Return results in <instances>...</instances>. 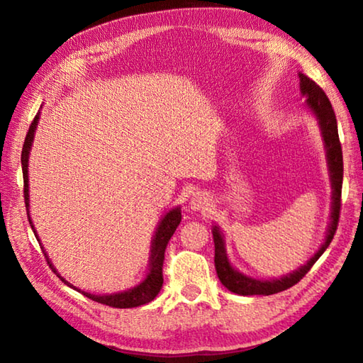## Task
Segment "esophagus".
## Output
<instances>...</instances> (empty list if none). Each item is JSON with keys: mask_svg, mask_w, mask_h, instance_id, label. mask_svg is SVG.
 <instances>
[{"mask_svg": "<svg viewBox=\"0 0 363 363\" xmlns=\"http://www.w3.org/2000/svg\"><path fill=\"white\" fill-rule=\"evenodd\" d=\"M189 205H190V208H192L194 211L203 210V208L208 205V195L205 192H200V190H196V192H194L192 195H190Z\"/></svg>", "mask_w": 363, "mask_h": 363, "instance_id": "1", "label": "esophagus"}]
</instances>
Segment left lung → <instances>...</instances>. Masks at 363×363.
<instances>
[{"label": "left lung", "instance_id": "left-lung-1", "mask_svg": "<svg viewBox=\"0 0 363 363\" xmlns=\"http://www.w3.org/2000/svg\"><path fill=\"white\" fill-rule=\"evenodd\" d=\"M299 77V91L304 97L306 107L311 110L312 115L315 116L320 128V134L323 139L325 153H327V164H328V174H330V184H331V213H330V224L327 229V235L322 247L318 248L317 253L307 261L304 266L293 270L291 274H286L280 279H269L261 280L255 277H248L232 266L225 251V240L224 233L220 232L218 225H213V240H214V266H216L218 277L227 290L242 294V296H253V294H262V296H269V294L280 293L288 290L293 285L309 272L311 267L314 266L315 261L323 255V251L328 248V245L333 240V235L337 227V220H340V208H341V187H342V150L340 144V136H337V125L336 116L333 112V107L328 101L327 94L323 93L320 86L311 78H307L304 73H298Z\"/></svg>", "mask_w": 363, "mask_h": 363}]
</instances>
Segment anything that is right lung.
Listing matches in <instances>:
<instances>
[{"label":"right lung","instance_id":"right-lung-1","mask_svg":"<svg viewBox=\"0 0 363 363\" xmlns=\"http://www.w3.org/2000/svg\"><path fill=\"white\" fill-rule=\"evenodd\" d=\"M40 121V112L36 113L35 120L32 121V125L28 128L26 143H23L22 147V171H23V199H26V208H27V216H28V223L32 225V230L35 233L36 240L40 242V247L45 253L46 261L49 264L54 272L57 274L56 267L52 266L51 259L48 257V253L43 248L41 240L36 233L35 225L30 219V195H28V157H30V150H32V144L35 139V131H36V125ZM181 206H176L173 210H169L164 216L162 218V220L158 223V227L155 230V235L152 238V247H150V257H149V270H147L145 279L138 284L136 286L130 288V290L125 291H118V293H112V294H91L82 291L86 298L96 301V303L106 304L110 307H118V309H130V307H138L150 303V301L155 299L157 294L160 293L163 286V261H164V250H167V245L169 242V238L173 237L174 230L177 229V225L181 223ZM60 277V274H57ZM60 280L64 281L72 288H75L73 285H70L64 277H60ZM77 290V288H75ZM79 291V290H78Z\"/></svg>","mask_w":363,"mask_h":363}]
</instances>
